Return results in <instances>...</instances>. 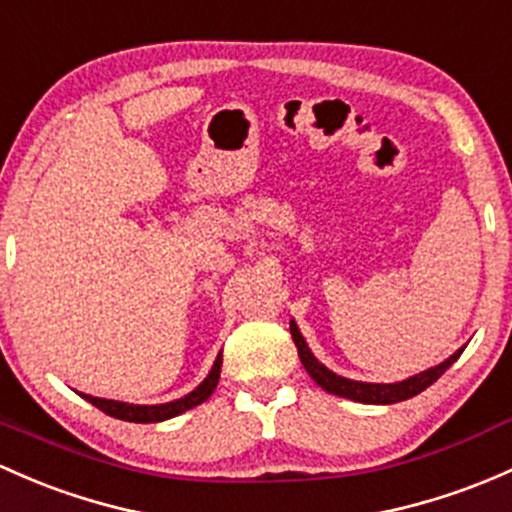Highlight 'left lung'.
Masks as SVG:
<instances>
[{
    "instance_id": "left-lung-1",
    "label": "left lung",
    "mask_w": 512,
    "mask_h": 512,
    "mask_svg": "<svg viewBox=\"0 0 512 512\" xmlns=\"http://www.w3.org/2000/svg\"><path fill=\"white\" fill-rule=\"evenodd\" d=\"M289 331H292L294 346H297V351H299L301 365H304L306 373L314 378L316 385L324 387V390L331 392V395L348 397V400L365 402V405H392V402L410 400V397L419 395L422 390H427L432 383H437L441 375H444L446 370L454 365V360L464 353V348H459V351H456L454 355H449L444 363L434 365V368L424 370V373L412 375V378L402 380V383H387V385L385 383H358V380L341 378V375H336L333 370H328L324 363H319V360L314 358V353L309 351V346H306L304 336H301L299 326L294 324V321H289Z\"/></svg>"
}]
</instances>
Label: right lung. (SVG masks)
<instances>
[{"instance_id": "add662e5", "label": "right lung", "mask_w": 512, "mask_h": 512, "mask_svg": "<svg viewBox=\"0 0 512 512\" xmlns=\"http://www.w3.org/2000/svg\"><path fill=\"white\" fill-rule=\"evenodd\" d=\"M220 365H223V351H220L218 358H215L211 373H208V378L203 380V383L198 385L196 390L188 392V395L181 397V400L164 402V405H129V402L105 400V397L83 395V392H80V395H83L85 400L90 402V405H95L98 410L110 414V417H115V419H125V422H137V424L164 422V419H171V417H176V414H181V412L191 410V407L201 405V402H206L208 397L213 395L215 385H218V380H220Z\"/></svg>"}]
</instances>
